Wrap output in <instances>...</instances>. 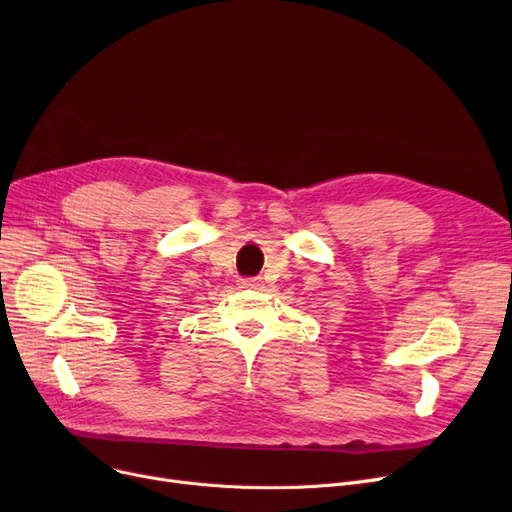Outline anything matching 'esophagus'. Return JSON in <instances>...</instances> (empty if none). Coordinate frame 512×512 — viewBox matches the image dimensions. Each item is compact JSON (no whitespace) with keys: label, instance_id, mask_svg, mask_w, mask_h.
<instances>
[{"label":"esophagus","instance_id":"1","mask_svg":"<svg viewBox=\"0 0 512 512\" xmlns=\"http://www.w3.org/2000/svg\"><path fill=\"white\" fill-rule=\"evenodd\" d=\"M240 288H261V278H247L238 282Z\"/></svg>","mask_w":512,"mask_h":512}]
</instances>
